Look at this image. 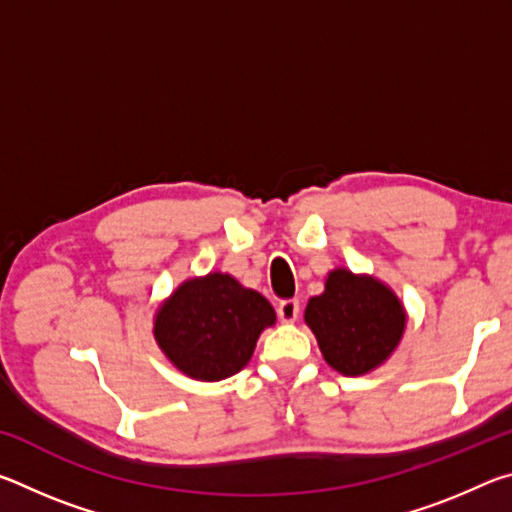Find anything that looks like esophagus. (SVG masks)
I'll list each match as a JSON object with an SVG mask.
<instances>
[{
    "label": "esophagus",
    "mask_w": 512,
    "mask_h": 512,
    "mask_svg": "<svg viewBox=\"0 0 512 512\" xmlns=\"http://www.w3.org/2000/svg\"><path fill=\"white\" fill-rule=\"evenodd\" d=\"M277 316H280L282 323H296L300 316V302L296 298L282 300L280 307H277Z\"/></svg>",
    "instance_id": "obj_1"
}]
</instances>
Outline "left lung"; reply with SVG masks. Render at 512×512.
Instances as JSON below:
<instances>
[{"instance_id": "8db88e82", "label": "left lung", "mask_w": 512, "mask_h": 512, "mask_svg": "<svg viewBox=\"0 0 512 512\" xmlns=\"http://www.w3.org/2000/svg\"><path fill=\"white\" fill-rule=\"evenodd\" d=\"M406 320L402 300L388 284L343 266L327 273L325 291L305 307L323 359L345 377L368 375L391 359Z\"/></svg>"}]
</instances>
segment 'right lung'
I'll list each match as a JSON object with an SVG mask.
<instances>
[{
    "label": "right lung",
    "instance_id": "add662e5",
    "mask_svg": "<svg viewBox=\"0 0 512 512\" xmlns=\"http://www.w3.org/2000/svg\"><path fill=\"white\" fill-rule=\"evenodd\" d=\"M262 293L230 273L189 277L153 316V336L173 368L196 381H221L248 366L259 334L275 325Z\"/></svg>",
    "mask_w": 512,
    "mask_h": 512
}]
</instances>
